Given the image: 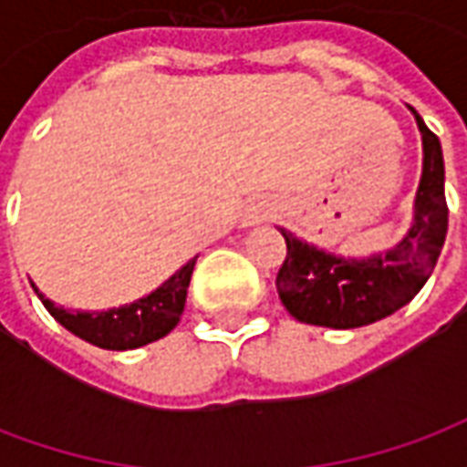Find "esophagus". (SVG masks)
<instances>
[{
    "label": "esophagus",
    "instance_id": "obj_1",
    "mask_svg": "<svg viewBox=\"0 0 467 467\" xmlns=\"http://www.w3.org/2000/svg\"><path fill=\"white\" fill-rule=\"evenodd\" d=\"M267 214H270V210H267L265 204H257V207H253V210L247 213V217H244V224L263 223V220H267Z\"/></svg>",
    "mask_w": 467,
    "mask_h": 467
}]
</instances>
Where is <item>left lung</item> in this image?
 Segmentation results:
<instances>
[{
    "instance_id": "8db88e82",
    "label": "left lung",
    "mask_w": 467,
    "mask_h": 467,
    "mask_svg": "<svg viewBox=\"0 0 467 467\" xmlns=\"http://www.w3.org/2000/svg\"><path fill=\"white\" fill-rule=\"evenodd\" d=\"M422 132V177L415 223L402 243L368 260H345L280 230L287 244L277 293L295 320L335 330L362 327L408 305L428 283L448 234L445 164L438 134L412 109Z\"/></svg>"
}]
</instances>
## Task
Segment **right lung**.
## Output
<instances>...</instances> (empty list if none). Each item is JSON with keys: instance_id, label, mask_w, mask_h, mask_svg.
<instances>
[{"instance_id": "obj_1", "label": "right lung", "mask_w": 467, "mask_h": 467, "mask_svg": "<svg viewBox=\"0 0 467 467\" xmlns=\"http://www.w3.org/2000/svg\"><path fill=\"white\" fill-rule=\"evenodd\" d=\"M194 260L184 265L180 273H174L162 287H157L152 295L132 305H124L117 310H102V313H69L65 307H57L45 295L39 300L57 323L65 325L69 333L82 337L87 343L105 348V350H134L140 345L154 343L172 330L180 323V315L187 300V287L192 277Z\"/></svg>"}]
</instances>
